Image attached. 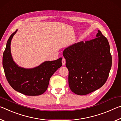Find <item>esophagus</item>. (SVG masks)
<instances>
[{"label": "esophagus", "mask_w": 121, "mask_h": 121, "mask_svg": "<svg viewBox=\"0 0 121 121\" xmlns=\"http://www.w3.org/2000/svg\"><path fill=\"white\" fill-rule=\"evenodd\" d=\"M62 65H64L65 64V63H66V62H65V59L64 58H63L62 59Z\"/></svg>", "instance_id": "esophagus-1"}]
</instances>
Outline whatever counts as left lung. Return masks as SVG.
<instances>
[{"label": "left lung", "mask_w": 121, "mask_h": 121, "mask_svg": "<svg viewBox=\"0 0 121 121\" xmlns=\"http://www.w3.org/2000/svg\"><path fill=\"white\" fill-rule=\"evenodd\" d=\"M98 31L95 39L70 45L63 52L69 70V87L79 95L101 87L107 80L112 67L108 39L99 30Z\"/></svg>", "instance_id": "1"}]
</instances>
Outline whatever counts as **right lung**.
<instances>
[{"instance_id": "obj_1", "label": "right lung", "mask_w": 121, "mask_h": 121, "mask_svg": "<svg viewBox=\"0 0 121 121\" xmlns=\"http://www.w3.org/2000/svg\"><path fill=\"white\" fill-rule=\"evenodd\" d=\"M17 31V29L9 37L3 53L5 76L11 86L17 92L29 96L39 95L46 91L51 77L62 66V58L45 61L33 68L19 66L14 61L11 50L12 39Z\"/></svg>"}]
</instances>
